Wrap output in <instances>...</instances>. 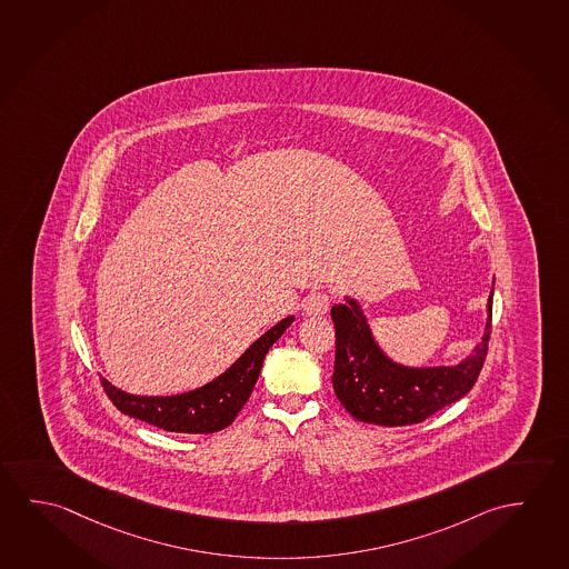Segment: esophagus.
I'll return each instance as SVG.
<instances>
[{
    "instance_id": "34e87169",
    "label": "esophagus",
    "mask_w": 569,
    "mask_h": 569,
    "mask_svg": "<svg viewBox=\"0 0 569 569\" xmlns=\"http://www.w3.org/2000/svg\"><path fill=\"white\" fill-rule=\"evenodd\" d=\"M332 298L325 290H318V292H310L305 302H302V310L308 316H322L328 312Z\"/></svg>"
}]
</instances>
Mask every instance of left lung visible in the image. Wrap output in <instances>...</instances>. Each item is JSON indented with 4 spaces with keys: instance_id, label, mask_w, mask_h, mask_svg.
Here are the masks:
<instances>
[{
    "instance_id": "obj_1",
    "label": "left lung",
    "mask_w": 569,
    "mask_h": 569,
    "mask_svg": "<svg viewBox=\"0 0 569 569\" xmlns=\"http://www.w3.org/2000/svg\"><path fill=\"white\" fill-rule=\"evenodd\" d=\"M492 292L487 302V325L482 340L472 352L452 366H406L391 360L373 338L368 316L360 302L343 297L332 307L336 328V397L346 411L363 423L381 427L421 423L442 407L467 396L487 358Z\"/></svg>"
}]
</instances>
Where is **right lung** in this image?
<instances>
[{
  "mask_svg": "<svg viewBox=\"0 0 569 569\" xmlns=\"http://www.w3.org/2000/svg\"><path fill=\"white\" fill-rule=\"evenodd\" d=\"M295 322L287 316L257 338L221 376L178 396H132L102 379L112 403L127 416L173 433H216L234 421L253 391L262 360L272 343Z\"/></svg>",
  "mask_w": 569,
  "mask_h": 569,
  "instance_id": "right-lung-1",
  "label": "right lung"
}]
</instances>
